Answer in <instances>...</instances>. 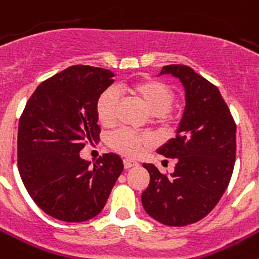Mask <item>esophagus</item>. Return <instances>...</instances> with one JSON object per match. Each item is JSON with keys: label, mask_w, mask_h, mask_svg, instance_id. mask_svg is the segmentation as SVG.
<instances>
[{"label": "esophagus", "mask_w": 259, "mask_h": 259, "mask_svg": "<svg viewBox=\"0 0 259 259\" xmlns=\"http://www.w3.org/2000/svg\"><path fill=\"white\" fill-rule=\"evenodd\" d=\"M123 164H124V168H132V167H136L139 166V163H137L136 161H132V159H124L123 161Z\"/></svg>", "instance_id": "1"}]
</instances>
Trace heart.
Here are the masks:
<instances>
[{
	"mask_svg": "<svg viewBox=\"0 0 259 259\" xmlns=\"http://www.w3.org/2000/svg\"><path fill=\"white\" fill-rule=\"evenodd\" d=\"M125 91L144 105L152 114L155 123L164 130L172 127L176 122V113L172 109L175 93L168 84L154 77H141L124 85ZM119 95L115 89L109 88L101 93L96 105L98 122L105 127L113 125L116 118ZM153 139L146 134H135L128 130H118L109 137V145L119 154L136 157L143 150L150 148Z\"/></svg>",
	"mask_w": 259,
	"mask_h": 259,
	"instance_id": "1",
	"label": "heart"
}]
</instances>
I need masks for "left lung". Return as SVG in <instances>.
<instances>
[{
    "mask_svg": "<svg viewBox=\"0 0 259 259\" xmlns=\"http://www.w3.org/2000/svg\"><path fill=\"white\" fill-rule=\"evenodd\" d=\"M163 74L178 77L185 91L175 139L157 150L175 159V171L163 175L144 163L150 183L141 202L159 223L183 227L205 218L227 189L236 158V124L219 89L191 67L163 66Z\"/></svg>",
    "mask_w": 259,
    "mask_h": 259,
    "instance_id": "8db88e82",
    "label": "left lung"
}]
</instances>
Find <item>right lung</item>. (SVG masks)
Returning a JSON list of instances; mask_svg holds the SVG:
<instances>
[{
  "instance_id": "1",
  "label": "right lung",
  "mask_w": 259,
  "mask_h": 259,
  "mask_svg": "<svg viewBox=\"0 0 259 259\" xmlns=\"http://www.w3.org/2000/svg\"><path fill=\"white\" fill-rule=\"evenodd\" d=\"M113 77L105 68L71 66L36 88L19 119L20 178L36 205L58 221L95 218L123 171L114 153L93 167L79 154L100 135L96 105Z\"/></svg>"
}]
</instances>
